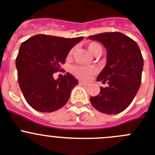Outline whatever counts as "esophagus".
<instances>
[{
    "mask_svg": "<svg viewBox=\"0 0 155 155\" xmlns=\"http://www.w3.org/2000/svg\"><path fill=\"white\" fill-rule=\"evenodd\" d=\"M79 84L82 85V86H88L87 83H83V82H79Z\"/></svg>",
    "mask_w": 155,
    "mask_h": 155,
    "instance_id": "1",
    "label": "esophagus"
}]
</instances>
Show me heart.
Returning a JSON list of instances; mask_svg holds the SVG:
<instances>
[{"instance_id":"1","label":"heart","mask_w":155,"mask_h":155,"mask_svg":"<svg viewBox=\"0 0 155 155\" xmlns=\"http://www.w3.org/2000/svg\"><path fill=\"white\" fill-rule=\"evenodd\" d=\"M88 49L90 50L91 53L93 55L97 54H102L103 48L99 43L97 42H90L87 45ZM73 52V49H71L69 52V55H71ZM72 74L74 75L78 79L83 81H87L91 78L93 75L97 72V69L93 66H82V65H76L71 69Z\"/></svg>"}]
</instances>
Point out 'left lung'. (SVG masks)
Here are the masks:
<instances>
[{"instance_id":"left-lung-1","label":"left lung","mask_w":155,"mask_h":155,"mask_svg":"<svg viewBox=\"0 0 155 155\" xmlns=\"http://www.w3.org/2000/svg\"><path fill=\"white\" fill-rule=\"evenodd\" d=\"M107 48V65L97 78L109 84L100 87L96 97H90L92 106L106 114H117L131 104L140 88L143 58L136 41L120 32H104L89 36Z\"/></svg>"}]
</instances>
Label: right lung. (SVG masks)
<instances>
[{
	"mask_svg": "<svg viewBox=\"0 0 155 155\" xmlns=\"http://www.w3.org/2000/svg\"><path fill=\"white\" fill-rule=\"evenodd\" d=\"M83 38L42 34L21 43L16 58L18 80L24 97L35 110L51 113L66 104L77 79L66 72L55 80L53 73L61 70L69 51Z\"/></svg>",
	"mask_w": 155,
	"mask_h": 155,
	"instance_id": "1",
	"label": "right lung"
}]
</instances>
